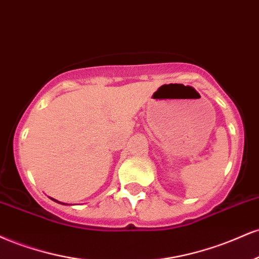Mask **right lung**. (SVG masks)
I'll list each match as a JSON object with an SVG mask.
<instances>
[{"instance_id": "obj_1", "label": "right lung", "mask_w": 259, "mask_h": 259, "mask_svg": "<svg viewBox=\"0 0 259 259\" xmlns=\"http://www.w3.org/2000/svg\"><path fill=\"white\" fill-rule=\"evenodd\" d=\"M52 200H54V199H52ZM54 201H56V202H58V203H62V202H59V201H57V200H54ZM62 205H66V203H62Z\"/></svg>"}]
</instances>
